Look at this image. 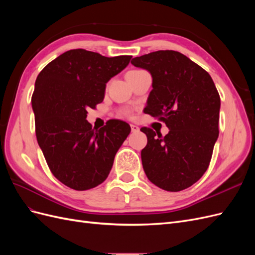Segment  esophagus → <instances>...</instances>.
Segmentation results:
<instances>
[{
  "label": "esophagus",
  "mask_w": 255,
  "mask_h": 255,
  "mask_svg": "<svg viewBox=\"0 0 255 255\" xmlns=\"http://www.w3.org/2000/svg\"><path fill=\"white\" fill-rule=\"evenodd\" d=\"M130 129H132V132H133V133L139 132V128H138V127H137V126H135V125H130Z\"/></svg>",
  "instance_id": "1"
}]
</instances>
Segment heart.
I'll return each mask as SVG.
<instances>
[{"mask_svg": "<svg viewBox=\"0 0 255 255\" xmlns=\"http://www.w3.org/2000/svg\"><path fill=\"white\" fill-rule=\"evenodd\" d=\"M139 71H141V70H132V71H129L128 74H130V73H135V72H139Z\"/></svg>", "mask_w": 255, "mask_h": 255, "instance_id": "heart-1", "label": "heart"}]
</instances>
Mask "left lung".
I'll use <instances>...</instances> for the list:
<instances>
[{"mask_svg":"<svg viewBox=\"0 0 255 255\" xmlns=\"http://www.w3.org/2000/svg\"><path fill=\"white\" fill-rule=\"evenodd\" d=\"M130 64L145 69L152 87L144 113L166 123L161 136L141 128L148 142L141 150L144 173L157 187L180 191L201 179L219 135L220 97L203 68L176 51H156Z\"/></svg>","mask_w":255,"mask_h":255,"instance_id":"left-lung-1","label":"left lung"}]
</instances>
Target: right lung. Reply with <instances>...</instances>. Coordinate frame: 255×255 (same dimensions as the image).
Segmentation results:
<instances>
[{"instance_id":"right-lung-1","label":"right lung","mask_w":255,"mask_h":255,"mask_svg":"<svg viewBox=\"0 0 255 255\" xmlns=\"http://www.w3.org/2000/svg\"><path fill=\"white\" fill-rule=\"evenodd\" d=\"M130 58L70 50L37 76L32 97L37 141L53 175L68 187L87 190L103 183L130 132L121 120H109L100 129L86 120L87 109L103 101L106 83Z\"/></svg>"}]
</instances>
